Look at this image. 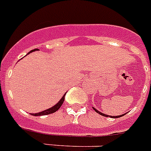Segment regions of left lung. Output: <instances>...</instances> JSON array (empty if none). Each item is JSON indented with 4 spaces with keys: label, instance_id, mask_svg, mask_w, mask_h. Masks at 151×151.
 I'll use <instances>...</instances> for the list:
<instances>
[{
    "label": "left lung",
    "instance_id": "1",
    "mask_svg": "<svg viewBox=\"0 0 151 151\" xmlns=\"http://www.w3.org/2000/svg\"><path fill=\"white\" fill-rule=\"evenodd\" d=\"M94 110L96 111L97 113H99V114H101V115L102 116H105V117H110V118H120V117H122V116H124L125 114H122V115H118V116H111V115H108V114H103V113L100 112V111H99L97 110V109H95V108H93Z\"/></svg>",
    "mask_w": 151,
    "mask_h": 151
}]
</instances>
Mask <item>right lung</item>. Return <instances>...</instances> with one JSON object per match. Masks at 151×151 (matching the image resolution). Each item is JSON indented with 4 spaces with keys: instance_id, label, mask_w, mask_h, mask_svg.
<instances>
[{
    "instance_id": "add662e5",
    "label": "right lung",
    "mask_w": 151,
    "mask_h": 151,
    "mask_svg": "<svg viewBox=\"0 0 151 151\" xmlns=\"http://www.w3.org/2000/svg\"><path fill=\"white\" fill-rule=\"evenodd\" d=\"M36 50H38V49H34V50H31V51H30L29 52H28L27 54L30 53V52H33V51H36ZM65 94L66 93L64 94V95L63 96V98H62L60 101H58L57 104H56V105H54L53 107H52V108H50V109H46V110H45V111H41V112L36 113V114H31L33 116H41V115H46V114H52V113L56 112V111L59 110V109H60V107L62 106V105H63V101H64V99H65Z\"/></svg>"
}]
</instances>
